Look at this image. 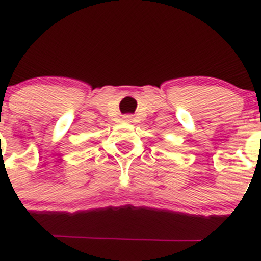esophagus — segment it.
Instances as JSON below:
<instances>
[{
  "mask_svg": "<svg viewBox=\"0 0 261 261\" xmlns=\"http://www.w3.org/2000/svg\"><path fill=\"white\" fill-rule=\"evenodd\" d=\"M123 121L131 122V121H133V116H130V114H126V116H123Z\"/></svg>",
  "mask_w": 261,
  "mask_h": 261,
  "instance_id": "esophagus-1",
  "label": "esophagus"
}]
</instances>
